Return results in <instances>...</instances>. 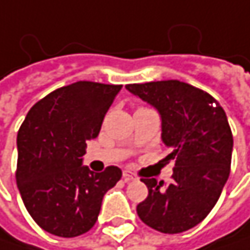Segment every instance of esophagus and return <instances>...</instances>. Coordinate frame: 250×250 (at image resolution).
<instances>
[{
	"mask_svg": "<svg viewBox=\"0 0 250 250\" xmlns=\"http://www.w3.org/2000/svg\"><path fill=\"white\" fill-rule=\"evenodd\" d=\"M123 178H125V182H130V181H133V179H136V176L134 175L131 174L130 171H123Z\"/></svg>",
	"mask_w": 250,
	"mask_h": 250,
	"instance_id": "1",
	"label": "esophagus"
}]
</instances>
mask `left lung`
I'll return each mask as SVG.
<instances>
[{"label": "left lung", "instance_id": "left-lung-1", "mask_svg": "<svg viewBox=\"0 0 250 250\" xmlns=\"http://www.w3.org/2000/svg\"><path fill=\"white\" fill-rule=\"evenodd\" d=\"M125 88L159 111L168 159L175 161L168 185L142 178L149 194L137 214L162 233L189 230L213 210L230 174L233 134L225 110L208 92L176 79Z\"/></svg>", "mask_w": 250, "mask_h": 250}]
</instances>
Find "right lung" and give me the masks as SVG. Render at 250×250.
<instances>
[{"mask_svg":"<svg viewBox=\"0 0 250 250\" xmlns=\"http://www.w3.org/2000/svg\"><path fill=\"white\" fill-rule=\"evenodd\" d=\"M122 85L78 81L37 101L17 134L16 179L28 214L43 230L75 237L95 225L104 194L122 178L82 167L86 140L100 133Z\"/></svg>","mask_w":250,"mask_h":250,"instance_id":"obj_1","label":"right lung"}]
</instances>
